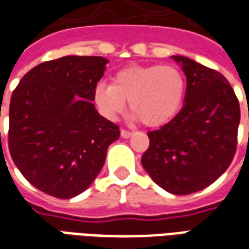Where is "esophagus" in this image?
<instances>
[{"instance_id":"obj_1","label":"esophagus","mask_w":249,"mask_h":249,"mask_svg":"<svg viewBox=\"0 0 249 249\" xmlns=\"http://www.w3.org/2000/svg\"><path fill=\"white\" fill-rule=\"evenodd\" d=\"M120 135H121V137H123V139H129L130 136H132V132H129V130L121 129V132H120Z\"/></svg>"}]
</instances>
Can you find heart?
<instances>
[{
  "label": "heart",
  "mask_w": 249,
  "mask_h": 249,
  "mask_svg": "<svg viewBox=\"0 0 249 249\" xmlns=\"http://www.w3.org/2000/svg\"><path fill=\"white\" fill-rule=\"evenodd\" d=\"M185 77L173 65H130L119 71L112 84L94 88V103L104 116L116 119L129 101L132 119L146 126H161L176 116L185 96Z\"/></svg>",
  "instance_id": "obj_1"
}]
</instances>
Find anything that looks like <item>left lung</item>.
<instances>
[{
    "instance_id": "left-lung-1",
    "label": "left lung",
    "mask_w": 249,
    "mask_h": 249,
    "mask_svg": "<svg viewBox=\"0 0 249 249\" xmlns=\"http://www.w3.org/2000/svg\"><path fill=\"white\" fill-rule=\"evenodd\" d=\"M187 77L181 110L148 133L141 164L172 195H189L216 181L236 152L240 107L221 73L184 56H172Z\"/></svg>"
}]
</instances>
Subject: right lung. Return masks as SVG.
Listing matches in <instances>:
<instances>
[{
    "mask_svg": "<svg viewBox=\"0 0 249 249\" xmlns=\"http://www.w3.org/2000/svg\"><path fill=\"white\" fill-rule=\"evenodd\" d=\"M108 62L97 56L42 62L12 94L10 156L32 185L51 196L71 198L90 187L120 137L119 126L92 103Z\"/></svg>",
    "mask_w": 249,
    "mask_h": 249,
    "instance_id": "add662e5",
    "label": "right lung"
}]
</instances>
